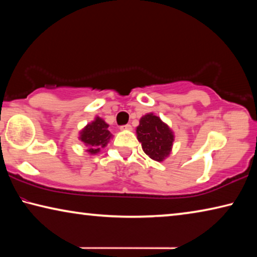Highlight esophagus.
<instances>
[{
	"instance_id": "obj_1",
	"label": "esophagus",
	"mask_w": 257,
	"mask_h": 257,
	"mask_svg": "<svg viewBox=\"0 0 257 257\" xmlns=\"http://www.w3.org/2000/svg\"><path fill=\"white\" fill-rule=\"evenodd\" d=\"M120 129L121 130H132L133 128H132V125H130V124H124V125H121Z\"/></svg>"
}]
</instances>
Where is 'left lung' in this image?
I'll return each mask as SVG.
<instances>
[{
    "label": "left lung",
    "mask_w": 257,
    "mask_h": 257,
    "mask_svg": "<svg viewBox=\"0 0 257 257\" xmlns=\"http://www.w3.org/2000/svg\"><path fill=\"white\" fill-rule=\"evenodd\" d=\"M136 134L143 151L152 160L162 162L170 155L175 135L170 127L153 113L142 116Z\"/></svg>",
    "instance_id": "left-lung-1"
}]
</instances>
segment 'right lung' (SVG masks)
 Wrapping results in <instances>:
<instances>
[{
  "label": "right lung",
  "mask_w": 257,
  "mask_h": 257,
  "mask_svg": "<svg viewBox=\"0 0 257 257\" xmlns=\"http://www.w3.org/2000/svg\"><path fill=\"white\" fill-rule=\"evenodd\" d=\"M108 124L99 116L88 123L79 133V139L87 146L89 154H97L104 149L112 138V134L107 130Z\"/></svg>",
  "instance_id": "obj_1"
}]
</instances>
